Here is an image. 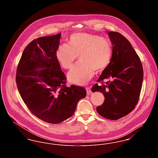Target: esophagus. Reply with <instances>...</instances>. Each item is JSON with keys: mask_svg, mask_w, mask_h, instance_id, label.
Here are the masks:
<instances>
[{"mask_svg": "<svg viewBox=\"0 0 158 158\" xmlns=\"http://www.w3.org/2000/svg\"><path fill=\"white\" fill-rule=\"evenodd\" d=\"M86 92H87V95H90V94H92V91L90 90L89 88H86Z\"/></svg>", "mask_w": 158, "mask_h": 158, "instance_id": "34e87169", "label": "esophagus"}]
</instances>
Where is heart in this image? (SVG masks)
<instances>
[{
	"label": "heart",
	"instance_id": "1",
	"mask_svg": "<svg viewBox=\"0 0 158 158\" xmlns=\"http://www.w3.org/2000/svg\"><path fill=\"white\" fill-rule=\"evenodd\" d=\"M79 55L80 62L68 73L70 82L79 85L86 84L95 75L96 70L108 66L112 56L110 42L105 38L88 33H75L70 37V44H60L56 57L66 69L73 66Z\"/></svg>",
	"mask_w": 158,
	"mask_h": 158
}]
</instances>
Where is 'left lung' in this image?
Masks as SVG:
<instances>
[{
  "label": "left lung",
  "mask_w": 158,
  "mask_h": 158,
  "mask_svg": "<svg viewBox=\"0 0 158 158\" xmlns=\"http://www.w3.org/2000/svg\"><path fill=\"white\" fill-rule=\"evenodd\" d=\"M108 36L113 47L112 57L98 78L101 85L95 84L92 92L103 93L104 103L97 107L102 117L117 120L131 112L139 99L143 80L140 59L130 43L117 32L110 31ZM110 80L105 84L103 81Z\"/></svg>",
  "instance_id": "8db88e82"
}]
</instances>
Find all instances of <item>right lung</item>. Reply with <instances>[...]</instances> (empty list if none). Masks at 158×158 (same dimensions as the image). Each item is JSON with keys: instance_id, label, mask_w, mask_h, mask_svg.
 <instances>
[{"instance_id": "add662e5", "label": "right lung", "mask_w": 158, "mask_h": 158, "mask_svg": "<svg viewBox=\"0 0 158 158\" xmlns=\"http://www.w3.org/2000/svg\"><path fill=\"white\" fill-rule=\"evenodd\" d=\"M61 35L32 41L23 52L16 75L18 89L31 113L51 124L72 116L78 101L86 95L82 86H66L56 57Z\"/></svg>"}]
</instances>
